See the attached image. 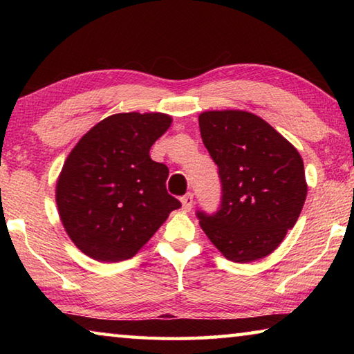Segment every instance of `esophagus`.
<instances>
[{"label": "esophagus", "instance_id": "34e87169", "mask_svg": "<svg viewBox=\"0 0 354 354\" xmlns=\"http://www.w3.org/2000/svg\"><path fill=\"white\" fill-rule=\"evenodd\" d=\"M181 203H183V211L190 212L192 207H194V195H192V194L184 195L181 198Z\"/></svg>", "mask_w": 354, "mask_h": 354}]
</instances>
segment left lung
Wrapping results in <instances>:
<instances>
[{
  "label": "left lung",
  "mask_w": 354,
  "mask_h": 354,
  "mask_svg": "<svg viewBox=\"0 0 354 354\" xmlns=\"http://www.w3.org/2000/svg\"><path fill=\"white\" fill-rule=\"evenodd\" d=\"M198 122L221 183L218 211L196 212L201 230L226 259H262L284 241L306 200L301 156L251 112L207 111Z\"/></svg>",
  "instance_id": "8db88e82"
}]
</instances>
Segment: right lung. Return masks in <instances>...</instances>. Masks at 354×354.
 <instances>
[{
  "mask_svg": "<svg viewBox=\"0 0 354 354\" xmlns=\"http://www.w3.org/2000/svg\"><path fill=\"white\" fill-rule=\"evenodd\" d=\"M171 124L160 112L115 113L82 136L56 184L59 217L84 254L100 262L133 257L175 209L169 169L149 148Z\"/></svg>",
  "mask_w": 354,
  "mask_h": 354,
  "instance_id": "right-lung-1",
  "label": "right lung"
}]
</instances>
